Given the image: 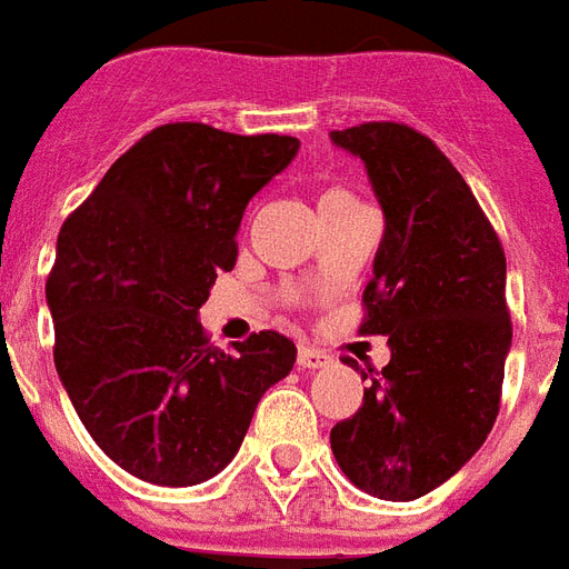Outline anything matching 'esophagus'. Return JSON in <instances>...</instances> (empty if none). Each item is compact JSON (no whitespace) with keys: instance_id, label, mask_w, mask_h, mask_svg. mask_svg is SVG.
I'll use <instances>...</instances> for the list:
<instances>
[{"instance_id":"obj_1","label":"esophagus","mask_w":569,"mask_h":569,"mask_svg":"<svg viewBox=\"0 0 569 569\" xmlns=\"http://www.w3.org/2000/svg\"><path fill=\"white\" fill-rule=\"evenodd\" d=\"M328 361H331V356H328V352H322V349H317V347L298 349V365H301V368L317 370V368H326Z\"/></svg>"}]
</instances>
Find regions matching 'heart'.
Here are the masks:
<instances>
[{
    "instance_id": "obj_1",
    "label": "heart",
    "mask_w": 569,
    "mask_h": 569,
    "mask_svg": "<svg viewBox=\"0 0 569 569\" xmlns=\"http://www.w3.org/2000/svg\"><path fill=\"white\" fill-rule=\"evenodd\" d=\"M338 199H352V192H349V189H343V187H328L326 192H322L319 204H322V201H338Z\"/></svg>"
}]
</instances>
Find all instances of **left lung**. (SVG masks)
<instances>
[{"label": "left lung", "mask_w": 569, "mask_h": 569, "mask_svg": "<svg viewBox=\"0 0 569 569\" xmlns=\"http://www.w3.org/2000/svg\"><path fill=\"white\" fill-rule=\"evenodd\" d=\"M331 141L365 162L386 213L359 335L391 347L356 416L331 428V449L361 491L416 500L458 473L498 419L512 343L507 256L428 134L373 120Z\"/></svg>", "instance_id": "obj_1"}]
</instances>
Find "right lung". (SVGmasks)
<instances>
[{"mask_svg":"<svg viewBox=\"0 0 569 569\" xmlns=\"http://www.w3.org/2000/svg\"><path fill=\"white\" fill-rule=\"evenodd\" d=\"M298 153L292 134L156 126L71 210L48 273L53 361L104 456L156 486L229 465L256 403L296 365L277 331L213 347L199 307L238 259L243 210Z\"/></svg>","mask_w":569,"mask_h":569,"instance_id":"obj_1","label":"right lung"}]
</instances>
